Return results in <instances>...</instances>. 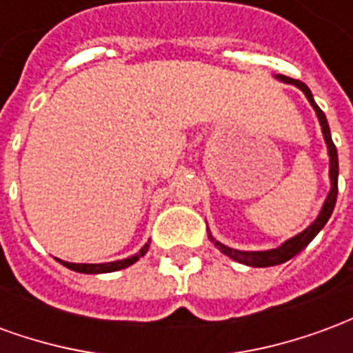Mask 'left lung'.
<instances>
[{
    "mask_svg": "<svg viewBox=\"0 0 353 353\" xmlns=\"http://www.w3.org/2000/svg\"><path fill=\"white\" fill-rule=\"evenodd\" d=\"M276 79L283 81V83H289V85H295L304 92V96L308 98L310 101V105L316 111V115L319 119V124H321V132H323V139H325L327 143V151H329V177H331V191L327 194V200L323 208H321V212H319L318 219L312 223L310 227L306 230H303L301 234H296V236L289 238L288 242H283L280 248H276V250H268V252H240V250H232L229 245L221 244V242H217L212 234H208L210 240L214 242L215 248L219 250L221 253H225L227 257L230 259H234L236 263H242V265L248 266H274V265H281V263H285V261L293 259L296 253H301L306 248V245L310 244L314 236L318 234L319 230L325 227V223L329 221V217L333 214L334 210V202H336V194H339V154H336V147H334L333 139H331V130H329V124H327L325 113L318 108V103L314 101V96H312L310 88L304 85L303 81L299 79H291V77H285V75H276Z\"/></svg>",
    "mask_w": 353,
    "mask_h": 353,
    "instance_id": "8db88e82",
    "label": "left lung"
}]
</instances>
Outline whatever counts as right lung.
<instances>
[{
    "mask_svg": "<svg viewBox=\"0 0 353 353\" xmlns=\"http://www.w3.org/2000/svg\"><path fill=\"white\" fill-rule=\"evenodd\" d=\"M149 250V242H147L141 250H139L136 255H132L128 259L123 261H113V263H100V265H75V263H65V261H60L62 265L72 268L75 272H83V274H103V272H115V270H121V268H126V266L134 265L139 257H143Z\"/></svg>",
    "mask_w": 353,
    "mask_h": 353,
    "instance_id": "obj_1",
    "label": "right lung"
}]
</instances>
